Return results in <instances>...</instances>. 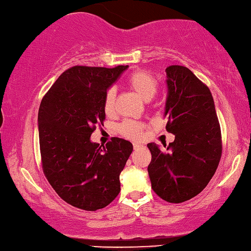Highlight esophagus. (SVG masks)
<instances>
[{"label":"esophagus","instance_id":"obj_1","mask_svg":"<svg viewBox=\"0 0 251 251\" xmlns=\"http://www.w3.org/2000/svg\"><path fill=\"white\" fill-rule=\"evenodd\" d=\"M142 147H144V145H141V144H138V143H134V150L142 149Z\"/></svg>","mask_w":251,"mask_h":251}]
</instances>
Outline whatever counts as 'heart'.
Instances as JSON below:
<instances>
[{
	"label": "heart",
	"mask_w": 251,
	"mask_h": 251,
	"mask_svg": "<svg viewBox=\"0 0 251 251\" xmlns=\"http://www.w3.org/2000/svg\"><path fill=\"white\" fill-rule=\"evenodd\" d=\"M127 85L132 88L135 93L144 99V100H151L158 89V81L154 75L146 70H135L127 78ZM116 88L110 87L106 90L102 107L107 115H114L116 109ZM145 125L143 123L133 121V119H125L117 126L118 132L123 136L133 141L141 140L144 135Z\"/></svg>",
	"instance_id": "1"
}]
</instances>
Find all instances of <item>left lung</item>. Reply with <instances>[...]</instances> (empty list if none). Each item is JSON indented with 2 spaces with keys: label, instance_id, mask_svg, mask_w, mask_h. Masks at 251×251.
Masks as SVG:
<instances>
[{
  "label": "left lung",
  "instance_id": "1",
  "mask_svg": "<svg viewBox=\"0 0 251 251\" xmlns=\"http://www.w3.org/2000/svg\"><path fill=\"white\" fill-rule=\"evenodd\" d=\"M166 130L176 135L165 150L147 144L152 189L163 200L181 203L198 196L216 173L222 154L221 129L209 87L183 66H170Z\"/></svg>",
  "mask_w": 251,
  "mask_h": 251
}]
</instances>
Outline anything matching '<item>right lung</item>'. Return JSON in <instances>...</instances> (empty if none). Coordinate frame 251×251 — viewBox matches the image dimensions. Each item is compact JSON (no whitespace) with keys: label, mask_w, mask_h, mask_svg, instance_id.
<instances>
[{"label":"right lung","mask_w":251,"mask_h":251,"mask_svg":"<svg viewBox=\"0 0 251 251\" xmlns=\"http://www.w3.org/2000/svg\"><path fill=\"white\" fill-rule=\"evenodd\" d=\"M128 66H75L60 75L40 104L39 142L43 173L53 190L75 208L96 211L121 191L119 174L133 152L132 143L113 137L90 142L104 125L106 90Z\"/></svg>","instance_id":"1"}]
</instances>
